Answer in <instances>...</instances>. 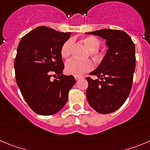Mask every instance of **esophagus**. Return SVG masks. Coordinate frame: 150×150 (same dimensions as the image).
<instances>
[{"label":"esophagus","instance_id":"esophagus-1","mask_svg":"<svg viewBox=\"0 0 150 150\" xmlns=\"http://www.w3.org/2000/svg\"><path fill=\"white\" fill-rule=\"evenodd\" d=\"M84 77L83 76H75V79L76 80V81H78V80L79 79H81V78H83Z\"/></svg>","mask_w":150,"mask_h":150}]
</instances>
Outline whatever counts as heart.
<instances>
[{
    "label": "heart",
    "mask_w": 150,
    "mask_h": 150,
    "mask_svg": "<svg viewBox=\"0 0 150 150\" xmlns=\"http://www.w3.org/2000/svg\"><path fill=\"white\" fill-rule=\"evenodd\" d=\"M83 42L88 48V54L92 56L95 60L99 61L103 58V53L99 48L101 45V42L100 40L94 36H87L83 40ZM72 41L68 40L65 42L61 48V55L63 58H68L71 54L72 51ZM94 68V64L90 59L85 60H78L72 59L68 61L65 65L66 72L69 75L74 76H81L83 74L87 73L92 70Z\"/></svg>",
    "instance_id": "heart-1"
}]
</instances>
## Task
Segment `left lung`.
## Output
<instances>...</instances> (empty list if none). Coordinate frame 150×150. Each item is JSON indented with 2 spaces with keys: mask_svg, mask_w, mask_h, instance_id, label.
Listing matches in <instances>:
<instances>
[{
  "mask_svg": "<svg viewBox=\"0 0 150 150\" xmlns=\"http://www.w3.org/2000/svg\"><path fill=\"white\" fill-rule=\"evenodd\" d=\"M87 34L105 39L108 47L100 66L90 72L100 80L86 78L87 100L100 114L113 113L124 104L131 91L136 68L135 45L123 30L102 29Z\"/></svg>",
  "mask_w": 150,
  "mask_h": 150,
  "instance_id": "obj_1",
  "label": "left lung"
}]
</instances>
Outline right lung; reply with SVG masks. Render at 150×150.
Returning a JSON list of instances; mask_svg holds the SVG:
<instances>
[{
  "mask_svg": "<svg viewBox=\"0 0 150 150\" xmlns=\"http://www.w3.org/2000/svg\"><path fill=\"white\" fill-rule=\"evenodd\" d=\"M70 34L40 26L19 43L14 59L16 81L27 104L40 115L59 112L75 83L72 75L62 74L64 65L61 48Z\"/></svg>",
  "mask_w": 150,
  "mask_h": 150,
  "instance_id": "obj_1",
  "label": "right lung"
}]
</instances>
